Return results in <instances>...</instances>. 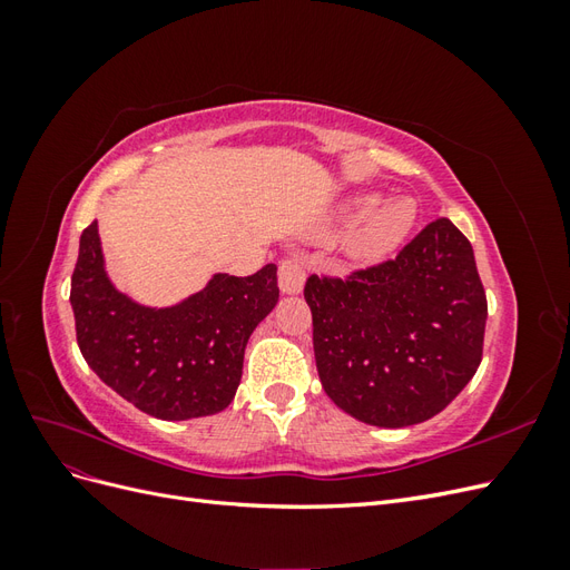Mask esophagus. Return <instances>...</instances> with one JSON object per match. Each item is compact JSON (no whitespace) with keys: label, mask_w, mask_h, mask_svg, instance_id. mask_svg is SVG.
Here are the masks:
<instances>
[{"label":"esophagus","mask_w":570,"mask_h":570,"mask_svg":"<svg viewBox=\"0 0 570 570\" xmlns=\"http://www.w3.org/2000/svg\"><path fill=\"white\" fill-rule=\"evenodd\" d=\"M304 266L299 258H285L278 268V285L283 295H299L304 289Z\"/></svg>","instance_id":"1"}]
</instances>
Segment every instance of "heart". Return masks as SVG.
<instances>
[{
  "mask_svg": "<svg viewBox=\"0 0 570 570\" xmlns=\"http://www.w3.org/2000/svg\"><path fill=\"white\" fill-rule=\"evenodd\" d=\"M347 228L342 237V252L356 264L383 262L416 226V209L406 199L385 202L375 193H361L342 204L333 223Z\"/></svg>",
  "mask_w": 570,
  "mask_h": 570,
  "instance_id": "1",
  "label": "heart"
}]
</instances>
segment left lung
Segmentation results:
<instances>
[{
    "label": "left lung",
    "mask_w": 570,
    "mask_h": 570,
    "mask_svg": "<svg viewBox=\"0 0 570 570\" xmlns=\"http://www.w3.org/2000/svg\"><path fill=\"white\" fill-rule=\"evenodd\" d=\"M321 385L335 406L377 428L438 416L482 356L488 299L469 239L440 218L383 266L347 281L312 275Z\"/></svg>",
    "instance_id": "left-lung-1"
}]
</instances>
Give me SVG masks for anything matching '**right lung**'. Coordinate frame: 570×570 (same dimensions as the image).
<instances>
[{
  "label": "right lung",
  "mask_w": 570,
  "mask_h": 570,
  "mask_svg": "<svg viewBox=\"0 0 570 570\" xmlns=\"http://www.w3.org/2000/svg\"><path fill=\"white\" fill-rule=\"evenodd\" d=\"M278 268L247 278L214 273L199 292L149 306L107 273L97 220L80 235L71 278L78 347L101 383L161 421L214 416L243 377L256 325L278 304Z\"/></svg>",
  "instance_id": "right-lung-1"
}]
</instances>
